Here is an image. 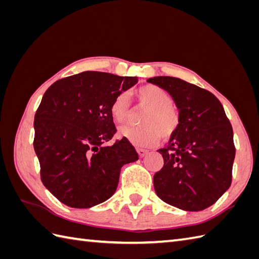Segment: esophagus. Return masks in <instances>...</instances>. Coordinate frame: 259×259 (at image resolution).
<instances>
[{"instance_id":"1","label":"esophagus","mask_w":259,"mask_h":259,"mask_svg":"<svg viewBox=\"0 0 259 259\" xmlns=\"http://www.w3.org/2000/svg\"><path fill=\"white\" fill-rule=\"evenodd\" d=\"M136 150H137V152H138L139 157H144V156H146V155H147V152H148V150H147V149H142V148H136Z\"/></svg>"}]
</instances>
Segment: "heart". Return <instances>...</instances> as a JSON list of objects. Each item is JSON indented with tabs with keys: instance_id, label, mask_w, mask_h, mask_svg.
Here are the masks:
<instances>
[{
	"instance_id": "1",
	"label": "heart",
	"mask_w": 259,
	"mask_h": 259,
	"mask_svg": "<svg viewBox=\"0 0 259 259\" xmlns=\"http://www.w3.org/2000/svg\"><path fill=\"white\" fill-rule=\"evenodd\" d=\"M135 96L139 108L146 109L141 115V125H124L119 135L138 147H149L160 139L168 140L177 133L181 123L179 109L172 103V97L168 91L155 84L142 85L136 90ZM113 121L122 123L130 115L128 95L118 93L109 107Z\"/></svg>"
}]
</instances>
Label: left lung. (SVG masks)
<instances>
[{"label": "left lung", "instance_id": "1", "mask_svg": "<svg viewBox=\"0 0 259 259\" xmlns=\"http://www.w3.org/2000/svg\"><path fill=\"white\" fill-rule=\"evenodd\" d=\"M168 91L181 114L177 133L159 149L163 167L153 176L161 200L187 211L216 202L232 184L235 145L223 104L211 92L172 76L147 80Z\"/></svg>", "mask_w": 259, "mask_h": 259}]
</instances>
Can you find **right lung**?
Listing matches in <instances>:
<instances>
[{
	"label": "right lung",
	"instance_id": "right-lung-1",
	"mask_svg": "<svg viewBox=\"0 0 259 259\" xmlns=\"http://www.w3.org/2000/svg\"><path fill=\"white\" fill-rule=\"evenodd\" d=\"M137 82V76L85 71L46 91L34 115L33 147L41 181L64 205L90 208L106 201L117 189L121 167L138 160L124 138L104 146L117 133L110 103Z\"/></svg>",
	"mask_w": 259,
	"mask_h": 259
}]
</instances>
